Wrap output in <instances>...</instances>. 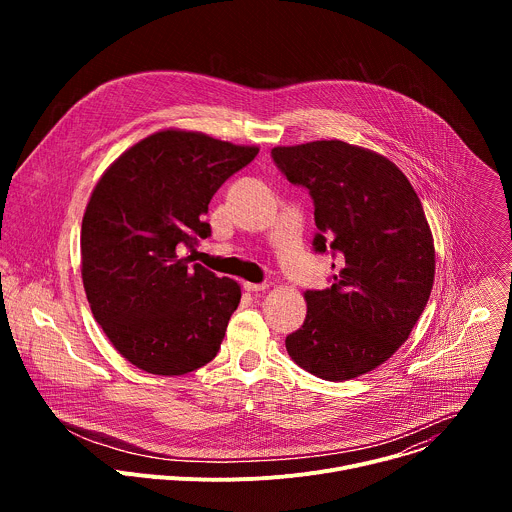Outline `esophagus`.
I'll list each match as a JSON object with an SVG mask.
<instances>
[{
	"mask_svg": "<svg viewBox=\"0 0 512 512\" xmlns=\"http://www.w3.org/2000/svg\"><path fill=\"white\" fill-rule=\"evenodd\" d=\"M243 287H245V291H249V294H259V291H265L269 285L267 283H249V281H245Z\"/></svg>",
	"mask_w": 512,
	"mask_h": 512,
	"instance_id": "esophagus-1",
	"label": "esophagus"
}]
</instances>
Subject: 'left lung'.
I'll return each instance as SVG.
<instances>
[{
    "label": "left lung",
    "mask_w": 512,
    "mask_h": 512,
    "mask_svg": "<svg viewBox=\"0 0 512 512\" xmlns=\"http://www.w3.org/2000/svg\"><path fill=\"white\" fill-rule=\"evenodd\" d=\"M271 158L314 200V251L338 257L330 287L306 289V320L285 348L326 381L369 373L409 338L431 294L421 200L393 162L340 139L273 148Z\"/></svg>",
    "instance_id": "obj_1"
}]
</instances>
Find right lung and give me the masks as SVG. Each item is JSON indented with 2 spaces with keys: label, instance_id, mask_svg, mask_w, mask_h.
Listing matches in <instances>:
<instances>
[{
  "label": "right lung",
  "instance_id": "1",
  "mask_svg": "<svg viewBox=\"0 0 512 512\" xmlns=\"http://www.w3.org/2000/svg\"><path fill=\"white\" fill-rule=\"evenodd\" d=\"M257 154L166 129L135 143L97 182L81 229L83 283L95 320L137 369L186 375L221 348L241 287L178 253L210 237V198Z\"/></svg>",
  "mask_w": 512,
  "mask_h": 512
}]
</instances>
